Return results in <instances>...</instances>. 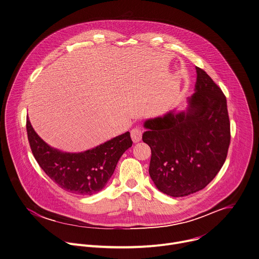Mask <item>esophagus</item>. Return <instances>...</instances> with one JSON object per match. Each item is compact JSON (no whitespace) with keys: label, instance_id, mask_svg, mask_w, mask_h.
Segmentation results:
<instances>
[{"label":"esophagus","instance_id":"1","mask_svg":"<svg viewBox=\"0 0 259 259\" xmlns=\"http://www.w3.org/2000/svg\"><path fill=\"white\" fill-rule=\"evenodd\" d=\"M142 133H143V130L140 127L133 128L131 130V138H132L133 142H135V143L139 142L142 138Z\"/></svg>","mask_w":259,"mask_h":259}]
</instances>
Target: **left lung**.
Masks as SVG:
<instances>
[{
  "mask_svg": "<svg viewBox=\"0 0 259 259\" xmlns=\"http://www.w3.org/2000/svg\"><path fill=\"white\" fill-rule=\"evenodd\" d=\"M196 93L187 112L147 120L143 142L151 149L149 175L170 197L203 190L223 166L230 145V120L222 90L196 66Z\"/></svg>",
  "mask_w": 259,
  "mask_h": 259,
  "instance_id": "left-lung-1",
  "label": "left lung"
}]
</instances>
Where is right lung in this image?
<instances>
[{"mask_svg":"<svg viewBox=\"0 0 259 259\" xmlns=\"http://www.w3.org/2000/svg\"><path fill=\"white\" fill-rule=\"evenodd\" d=\"M26 129L32 153L44 172L61 189L81 196L96 194L107 185L120 157L133 143L126 132L84 152L67 153L48 146L29 119Z\"/></svg>","mask_w":259,"mask_h":259,"instance_id":"right-lung-1","label":"right lung"}]
</instances>
